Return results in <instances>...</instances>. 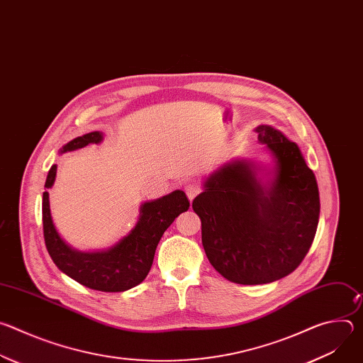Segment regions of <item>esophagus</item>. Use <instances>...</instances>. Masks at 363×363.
<instances>
[{"instance_id":"esophagus-1","label":"esophagus","mask_w":363,"mask_h":363,"mask_svg":"<svg viewBox=\"0 0 363 363\" xmlns=\"http://www.w3.org/2000/svg\"><path fill=\"white\" fill-rule=\"evenodd\" d=\"M199 192H201L199 184H196V182H189V184L185 185V194H186V196L189 198V201H192Z\"/></svg>"}]
</instances>
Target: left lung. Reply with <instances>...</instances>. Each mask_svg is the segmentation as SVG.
Returning a JSON list of instances; mask_svg holds the SVG:
<instances>
[{
	"mask_svg": "<svg viewBox=\"0 0 363 363\" xmlns=\"http://www.w3.org/2000/svg\"><path fill=\"white\" fill-rule=\"evenodd\" d=\"M255 130L277 160L270 186L260 185L248 162L237 161L206 179L192 201L206 257L238 284L272 283L293 273L312 247L320 214L316 177L298 146L274 128Z\"/></svg>",
	"mask_w": 363,
	"mask_h": 363,
	"instance_id": "1",
	"label": "left lung"
}]
</instances>
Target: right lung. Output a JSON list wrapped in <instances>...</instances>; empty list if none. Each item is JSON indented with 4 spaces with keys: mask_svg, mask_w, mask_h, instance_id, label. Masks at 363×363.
<instances>
[{
    "mask_svg": "<svg viewBox=\"0 0 363 363\" xmlns=\"http://www.w3.org/2000/svg\"><path fill=\"white\" fill-rule=\"evenodd\" d=\"M101 133L91 132L79 136L65 145L62 152L74 150L89 143H99ZM57 167L48 171L45 188H51L56 179ZM189 208V201L182 191H174L157 201L140 206V218L136 227L118 245L108 251L80 252L69 247L57 234L51 221L48 192H43V231L47 251L55 264L77 283L99 291L116 293L129 290L147 276L155 250L167 228L174 220Z\"/></svg>",
    "mask_w": 363,
    "mask_h": 363,
    "instance_id": "right-lung-1",
    "label": "right lung"
}]
</instances>
